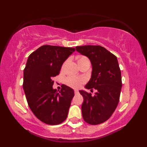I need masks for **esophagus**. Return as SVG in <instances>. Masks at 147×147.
<instances>
[{"instance_id":"34e87169","label":"esophagus","mask_w":147,"mask_h":147,"mask_svg":"<svg viewBox=\"0 0 147 147\" xmlns=\"http://www.w3.org/2000/svg\"><path fill=\"white\" fill-rule=\"evenodd\" d=\"M74 92H75V94H78L79 93V91L77 90H75V91H74Z\"/></svg>"}]
</instances>
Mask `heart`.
Masks as SVG:
<instances>
[{"instance_id":"b5f03b06","label":"heart","mask_w":147,"mask_h":147,"mask_svg":"<svg viewBox=\"0 0 147 147\" xmlns=\"http://www.w3.org/2000/svg\"><path fill=\"white\" fill-rule=\"evenodd\" d=\"M86 60H88V59L86 57H80L78 59V63H82ZM65 63H63L62 68L65 66ZM65 82L69 86L73 88H78L86 82V78L84 77H68L65 79Z\"/></svg>"}]
</instances>
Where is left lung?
I'll return each mask as SVG.
<instances>
[{
  "mask_svg": "<svg viewBox=\"0 0 147 147\" xmlns=\"http://www.w3.org/2000/svg\"><path fill=\"white\" fill-rule=\"evenodd\" d=\"M75 48L88 57L92 64V75L85 87L97 90L94 96L90 92L79 90L84 97L82 116L89 124H102L111 117L119 101L122 83L117 57L100 45H84Z\"/></svg>",
  "mask_w": 147,
  "mask_h": 147,
  "instance_id": "1",
  "label": "left lung"
}]
</instances>
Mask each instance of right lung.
Here are the masks:
<instances>
[{"mask_svg":"<svg viewBox=\"0 0 147 147\" xmlns=\"http://www.w3.org/2000/svg\"><path fill=\"white\" fill-rule=\"evenodd\" d=\"M75 49L42 45L30 54L23 71V84L27 102L34 115L50 125L65 120L75 93L63 84L59 92L53 89V77L60 72L63 62Z\"/></svg>","mask_w":147,"mask_h":147,"instance_id":"obj_1","label":"right lung"}]
</instances>
